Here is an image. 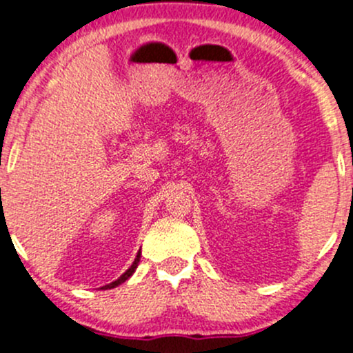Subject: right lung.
<instances>
[{"mask_svg":"<svg viewBox=\"0 0 353 353\" xmlns=\"http://www.w3.org/2000/svg\"><path fill=\"white\" fill-rule=\"evenodd\" d=\"M139 261H141V250H139V252H137V257H135V261H134V263H132V266L128 268V270L125 271V273L121 274V276L118 278V280H114L113 283L106 285V287H103V288H114V287H118V285H121V283H123V281H127L128 278H130L132 274L135 273V270H137V266H139Z\"/></svg>","mask_w":353,"mask_h":353,"instance_id":"1","label":"right lung"}]
</instances>
